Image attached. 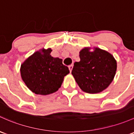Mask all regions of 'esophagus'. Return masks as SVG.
Masks as SVG:
<instances>
[{
  "mask_svg": "<svg viewBox=\"0 0 134 134\" xmlns=\"http://www.w3.org/2000/svg\"><path fill=\"white\" fill-rule=\"evenodd\" d=\"M72 68H73V65L72 64L70 65H69V69L70 72L72 71Z\"/></svg>",
  "mask_w": 134,
  "mask_h": 134,
  "instance_id": "1",
  "label": "esophagus"
}]
</instances>
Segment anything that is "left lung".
Here are the masks:
<instances>
[{"label": "left lung", "instance_id": "obj_1", "mask_svg": "<svg viewBox=\"0 0 134 134\" xmlns=\"http://www.w3.org/2000/svg\"><path fill=\"white\" fill-rule=\"evenodd\" d=\"M80 61L74 63L72 74L83 92L96 94L102 92L111 83L117 70L114 56L106 51L89 48L80 52Z\"/></svg>", "mask_w": 134, "mask_h": 134}]
</instances>
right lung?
<instances>
[{"instance_id": "obj_1", "label": "right lung", "mask_w": 134, "mask_h": 134, "mask_svg": "<svg viewBox=\"0 0 134 134\" xmlns=\"http://www.w3.org/2000/svg\"><path fill=\"white\" fill-rule=\"evenodd\" d=\"M51 49H42L29 56L21 65V76L29 90L36 94L47 95L61 87L69 73L62 60L51 56Z\"/></svg>"}]
</instances>
